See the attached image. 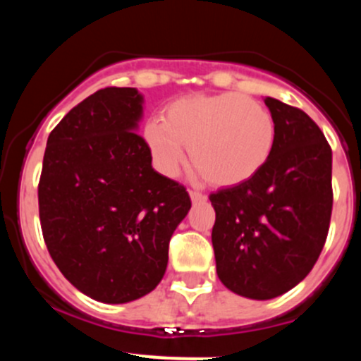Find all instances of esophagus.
I'll return each instance as SVG.
<instances>
[{
  "label": "esophagus",
  "mask_w": 361,
  "mask_h": 361,
  "mask_svg": "<svg viewBox=\"0 0 361 361\" xmlns=\"http://www.w3.org/2000/svg\"><path fill=\"white\" fill-rule=\"evenodd\" d=\"M190 198H192V202L193 204H202V202H205L207 200V197L204 193H200V192H190Z\"/></svg>",
  "instance_id": "34e87169"
}]
</instances>
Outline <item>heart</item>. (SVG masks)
Returning a JSON list of instances; mask_svg holds the SVG:
<instances>
[{"label":"heart","mask_w":361,"mask_h":361,"mask_svg":"<svg viewBox=\"0 0 361 361\" xmlns=\"http://www.w3.org/2000/svg\"><path fill=\"white\" fill-rule=\"evenodd\" d=\"M144 140L163 175H176L190 146L193 166L207 181L233 186L251 180L270 159L275 122L241 93L195 94L169 103L163 122H147Z\"/></svg>","instance_id":"1"}]
</instances>
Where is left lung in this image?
Returning <instances> with one entry per match:
<instances>
[{"label": "left lung", "mask_w": 361, "mask_h": 361, "mask_svg": "<svg viewBox=\"0 0 361 361\" xmlns=\"http://www.w3.org/2000/svg\"><path fill=\"white\" fill-rule=\"evenodd\" d=\"M275 122L270 159L244 183L210 195L219 279L270 300L300 283L321 255L333 210V152L305 111L264 98Z\"/></svg>", "instance_id": "left-lung-1"}]
</instances>
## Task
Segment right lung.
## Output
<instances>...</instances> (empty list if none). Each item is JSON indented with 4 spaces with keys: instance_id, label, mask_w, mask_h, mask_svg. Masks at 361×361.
I'll use <instances>...</instances> for the list:
<instances>
[{
    "instance_id": "right-lung-1",
    "label": "right lung",
    "mask_w": 361,
    "mask_h": 361,
    "mask_svg": "<svg viewBox=\"0 0 361 361\" xmlns=\"http://www.w3.org/2000/svg\"><path fill=\"white\" fill-rule=\"evenodd\" d=\"M144 97L105 88L82 100L47 139L39 183L44 241L80 292L126 304L157 287L169 239L192 202L152 168L137 134Z\"/></svg>"
}]
</instances>
